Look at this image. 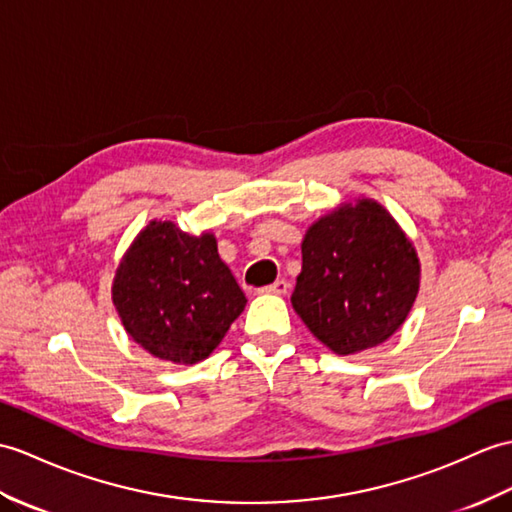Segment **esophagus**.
Here are the masks:
<instances>
[{
	"label": "esophagus",
	"mask_w": 512,
	"mask_h": 512,
	"mask_svg": "<svg viewBox=\"0 0 512 512\" xmlns=\"http://www.w3.org/2000/svg\"><path fill=\"white\" fill-rule=\"evenodd\" d=\"M288 290H290V283L283 281V279H277L275 283L266 285V288L261 292H266V294H288Z\"/></svg>",
	"instance_id": "1"
}]
</instances>
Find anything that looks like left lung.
<instances>
[{"label":"left lung","mask_w":512,"mask_h":512,"mask_svg":"<svg viewBox=\"0 0 512 512\" xmlns=\"http://www.w3.org/2000/svg\"><path fill=\"white\" fill-rule=\"evenodd\" d=\"M292 307L338 355L379 347L406 323L421 288L412 240L373 198L340 202L305 231Z\"/></svg>","instance_id":"left-lung-1"}]
</instances>
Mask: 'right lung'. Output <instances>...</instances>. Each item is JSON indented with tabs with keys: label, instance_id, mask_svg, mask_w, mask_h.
I'll list each match as a JSON object with an SVG mask.
<instances>
[{
	"label": "right lung",
	"instance_id": "obj_1",
	"mask_svg": "<svg viewBox=\"0 0 512 512\" xmlns=\"http://www.w3.org/2000/svg\"><path fill=\"white\" fill-rule=\"evenodd\" d=\"M111 299L141 349L185 366L209 358L246 307L216 235H189L170 220H150L137 233L115 270Z\"/></svg>",
	"mask_w": 512,
	"mask_h": 512
}]
</instances>
